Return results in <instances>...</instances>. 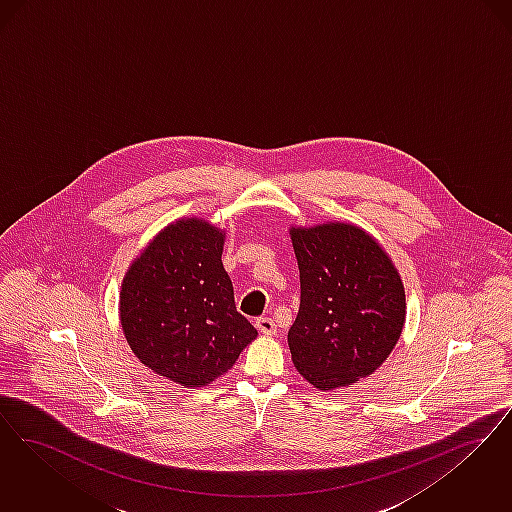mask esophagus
Returning a JSON list of instances; mask_svg holds the SVG:
<instances>
[{"label": "esophagus", "mask_w": 512, "mask_h": 512, "mask_svg": "<svg viewBox=\"0 0 512 512\" xmlns=\"http://www.w3.org/2000/svg\"><path fill=\"white\" fill-rule=\"evenodd\" d=\"M256 329L260 333L266 334V336L277 333V325H275V321L271 317H258L256 319Z\"/></svg>", "instance_id": "1"}]
</instances>
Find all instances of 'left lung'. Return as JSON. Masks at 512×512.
<instances>
[{
	"mask_svg": "<svg viewBox=\"0 0 512 512\" xmlns=\"http://www.w3.org/2000/svg\"><path fill=\"white\" fill-rule=\"evenodd\" d=\"M300 310L289 331L292 363L319 390L369 377L405 321V290L388 254L350 223L290 229Z\"/></svg>",
	"mask_w": 512,
	"mask_h": 512,
	"instance_id": "obj_1",
	"label": "left lung"
}]
</instances>
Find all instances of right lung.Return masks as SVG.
Masks as SVG:
<instances>
[{"mask_svg":"<svg viewBox=\"0 0 512 512\" xmlns=\"http://www.w3.org/2000/svg\"><path fill=\"white\" fill-rule=\"evenodd\" d=\"M218 227L189 218L168 225L128 269L120 323L135 356L187 388L233 367L256 329L237 312Z\"/></svg>","mask_w":512,"mask_h":512,"instance_id":"obj_1","label":"right lung"}]
</instances>
